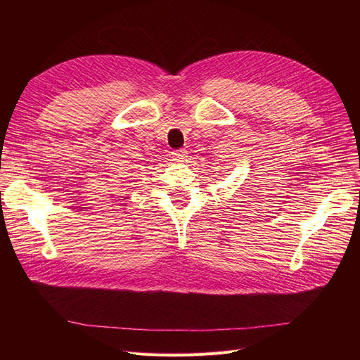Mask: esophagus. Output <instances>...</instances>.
<instances>
[{"mask_svg": "<svg viewBox=\"0 0 360 360\" xmlns=\"http://www.w3.org/2000/svg\"><path fill=\"white\" fill-rule=\"evenodd\" d=\"M172 158L176 162H184L188 159V151L186 150H179L176 153H172Z\"/></svg>", "mask_w": 360, "mask_h": 360, "instance_id": "obj_1", "label": "esophagus"}]
</instances>
